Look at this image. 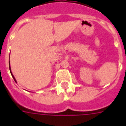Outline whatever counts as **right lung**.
I'll list each match as a JSON object with an SVG mask.
<instances>
[{
	"mask_svg": "<svg viewBox=\"0 0 126 126\" xmlns=\"http://www.w3.org/2000/svg\"><path fill=\"white\" fill-rule=\"evenodd\" d=\"M9 69H10V72H11V75H12V76H13V79H14V81H15V82H16V80L15 78H14V76H13V74H12V72H11V67H10V61H9Z\"/></svg>",
	"mask_w": 126,
	"mask_h": 126,
	"instance_id": "1",
	"label": "right lung"
}]
</instances>
